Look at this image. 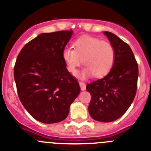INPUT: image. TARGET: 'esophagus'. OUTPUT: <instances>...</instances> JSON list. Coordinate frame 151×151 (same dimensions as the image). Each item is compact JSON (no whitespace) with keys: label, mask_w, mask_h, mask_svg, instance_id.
Masks as SVG:
<instances>
[{"label":"esophagus","mask_w":151,"mask_h":151,"mask_svg":"<svg viewBox=\"0 0 151 151\" xmlns=\"http://www.w3.org/2000/svg\"><path fill=\"white\" fill-rule=\"evenodd\" d=\"M79 85H80V88H81V90L82 91H85V89H86V85H85V84L84 83V82H80Z\"/></svg>","instance_id":"1"}]
</instances>
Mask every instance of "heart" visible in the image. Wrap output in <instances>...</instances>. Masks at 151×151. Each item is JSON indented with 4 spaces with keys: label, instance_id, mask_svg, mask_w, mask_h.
Returning a JSON list of instances; mask_svg holds the SVG:
<instances>
[{
    "label": "heart",
    "instance_id": "b5f03b06",
    "mask_svg": "<svg viewBox=\"0 0 151 151\" xmlns=\"http://www.w3.org/2000/svg\"><path fill=\"white\" fill-rule=\"evenodd\" d=\"M73 49L63 50L62 57L66 69L75 74L77 68L83 63L85 66L78 75L85 79L94 75L102 78L110 73L115 62V50L113 45L106 41L91 36H83L73 42Z\"/></svg>",
    "mask_w": 151,
    "mask_h": 151
}]
</instances>
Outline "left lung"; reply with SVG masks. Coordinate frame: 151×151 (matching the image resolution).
I'll use <instances>...</instances> for the list:
<instances>
[{
    "instance_id": "1",
    "label": "left lung",
    "mask_w": 151,
    "mask_h": 151,
    "mask_svg": "<svg viewBox=\"0 0 151 151\" xmlns=\"http://www.w3.org/2000/svg\"><path fill=\"white\" fill-rule=\"evenodd\" d=\"M115 50V62L110 73L91 82L86 89L91 95L88 111L99 122H113L120 118L135 97L138 67L128 44L110 32H104Z\"/></svg>"
}]
</instances>
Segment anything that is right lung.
I'll return each mask as SVG.
<instances>
[{"instance_id": "obj_1", "label": "right lung", "mask_w": 151, "mask_h": 151, "mask_svg": "<svg viewBox=\"0 0 151 151\" xmlns=\"http://www.w3.org/2000/svg\"><path fill=\"white\" fill-rule=\"evenodd\" d=\"M73 34V30L41 33L22 47L16 61L14 80L19 100L29 114L43 123L64 120L81 91L62 57Z\"/></svg>"}]
</instances>
